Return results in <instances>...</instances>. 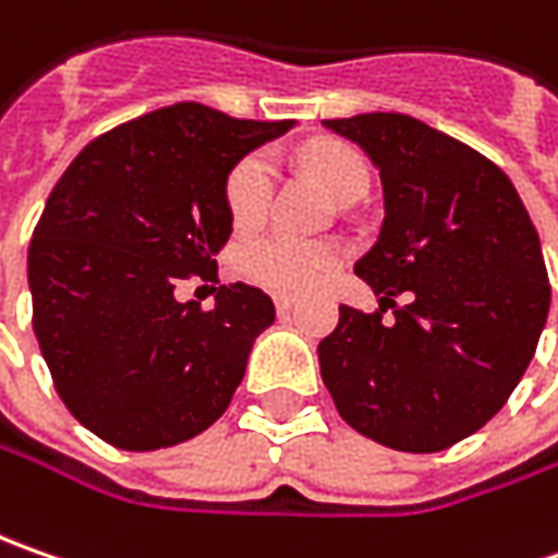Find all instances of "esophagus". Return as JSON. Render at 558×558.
Returning a JSON list of instances; mask_svg holds the SVG:
<instances>
[{"label":"esophagus","mask_w":558,"mask_h":558,"mask_svg":"<svg viewBox=\"0 0 558 558\" xmlns=\"http://www.w3.org/2000/svg\"><path fill=\"white\" fill-rule=\"evenodd\" d=\"M276 311L282 313V316L294 311V298L291 294H276Z\"/></svg>","instance_id":"esophagus-1"}]
</instances>
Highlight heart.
<instances>
[{
  "instance_id": "obj_1",
  "label": "heart",
  "mask_w": 558,
  "mask_h": 558,
  "mask_svg": "<svg viewBox=\"0 0 558 558\" xmlns=\"http://www.w3.org/2000/svg\"><path fill=\"white\" fill-rule=\"evenodd\" d=\"M313 177L341 202H354L369 189V163L344 145H326L311 155ZM272 198V163L254 151L226 177V210L235 229L251 232L267 220ZM338 264V251L291 235L254 239L239 251L242 276L272 291H307L319 286Z\"/></svg>"
}]
</instances>
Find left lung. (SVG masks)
Instances as JSON below:
<instances>
[{"mask_svg": "<svg viewBox=\"0 0 558 558\" xmlns=\"http://www.w3.org/2000/svg\"><path fill=\"white\" fill-rule=\"evenodd\" d=\"M323 123L378 167L385 223L354 267L381 294L378 311L338 307L319 373L363 438L438 453L504 410L537 351L549 313L537 229L497 163L422 120ZM388 306L395 320L380 319Z\"/></svg>", "mask_w": 558, "mask_h": 558, "instance_id": "left-lung-1", "label": "left lung"}]
</instances>
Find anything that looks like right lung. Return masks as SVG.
<instances>
[{"label": "right lung", "instance_id": "1", "mask_svg": "<svg viewBox=\"0 0 558 558\" xmlns=\"http://www.w3.org/2000/svg\"><path fill=\"white\" fill-rule=\"evenodd\" d=\"M291 126L177 101L101 133L54 183L27 254L33 332L58 397L101 440L161 450L226 413L276 307L245 282L210 311L173 289L217 267L229 170Z\"/></svg>", "mask_w": 558, "mask_h": 558}]
</instances>
